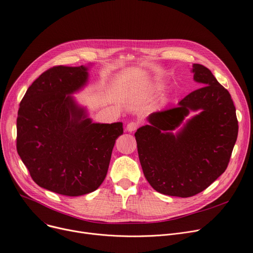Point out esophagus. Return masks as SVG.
<instances>
[{"mask_svg": "<svg viewBox=\"0 0 253 253\" xmlns=\"http://www.w3.org/2000/svg\"><path fill=\"white\" fill-rule=\"evenodd\" d=\"M139 126V123L138 122H135V121H131L130 123L127 124V130L132 132V131H135Z\"/></svg>", "mask_w": 253, "mask_h": 253, "instance_id": "34e87169", "label": "esophagus"}]
</instances>
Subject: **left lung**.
Returning <instances> with one entry per match:
<instances>
[{
  "mask_svg": "<svg viewBox=\"0 0 253 253\" xmlns=\"http://www.w3.org/2000/svg\"><path fill=\"white\" fill-rule=\"evenodd\" d=\"M202 83L178 106L149 116L151 125L137 129L135 139L143 174L157 192L188 198L201 193L227 169L238 136L236 109L229 91L210 70L193 64ZM190 110H200L179 133L174 129Z\"/></svg>",
  "mask_w": 253,
  "mask_h": 253,
  "instance_id": "1",
  "label": "left lung"
}]
</instances>
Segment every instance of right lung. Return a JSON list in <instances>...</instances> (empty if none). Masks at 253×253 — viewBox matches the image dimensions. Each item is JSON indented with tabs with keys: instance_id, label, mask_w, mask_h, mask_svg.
I'll list each match as a JSON object with an SVG mask.
<instances>
[{
	"instance_id": "1",
	"label": "right lung",
	"mask_w": 253,
	"mask_h": 253,
	"mask_svg": "<svg viewBox=\"0 0 253 253\" xmlns=\"http://www.w3.org/2000/svg\"><path fill=\"white\" fill-rule=\"evenodd\" d=\"M87 68L57 65L44 72L20 101L16 149L41 188L76 197L104 180L123 124L92 123L70 94L87 82Z\"/></svg>"
}]
</instances>
